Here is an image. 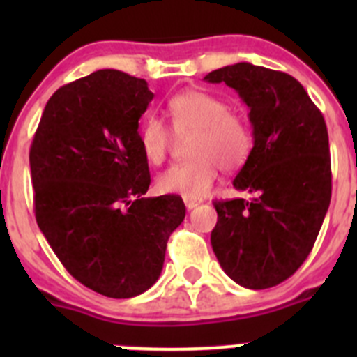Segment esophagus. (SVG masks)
Listing matches in <instances>:
<instances>
[{"instance_id":"1","label":"esophagus","mask_w":357,"mask_h":357,"mask_svg":"<svg viewBox=\"0 0 357 357\" xmlns=\"http://www.w3.org/2000/svg\"><path fill=\"white\" fill-rule=\"evenodd\" d=\"M185 205H186V208H188V211H192V208H195L197 205H200L202 204V200H199V199H192V197H185Z\"/></svg>"}]
</instances>
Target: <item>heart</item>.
I'll use <instances>...</instances> for the list:
<instances>
[{
    "mask_svg": "<svg viewBox=\"0 0 357 357\" xmlns=\"http://www.w3.org/2000/svg\"><path fill=\"white\" fill-rule=\"evenodd\" d=\"M167 114L176 135H188V160L176 164L157 178L164 193L199 199L214 186L219 167L236 171L250 157L254 146L250 122L229 110L219 96L200 89L178 93L167 102ZM172 135L158 117H149L139 131L142 152L150 164H162L171 149Z\"/></svg>",
    "mask_w": 357,
    "mask_h": 357,
    "instance_id": "b5f03b06",
    "label": "heart"
}]
</instances>
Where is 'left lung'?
Masks as SVG:
<instances>
[{
	"label": "left lung",
	"mask_w": 357,
	"mask_h": 357,
	"mask_svg": "<svg viewBox=\"0 0 357 357\" xmlns=\"http://www.w3.org/2000/svg\"><path fill=\"white\" fill-rule=\"evenodd\" d=\"M204 79L235 89L254 129L250 157L233 181L252 199L214 202L212 250L238 285H280L307 259L332 199L325 119L285 72L240 62Z\"/></svg>",
	"instance_id": "obj_1"
}]
</instances>
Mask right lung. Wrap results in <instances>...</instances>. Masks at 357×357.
<instances>
[{
	"mask_svg": "<svg viewBox=\"0 0 357 357\" xmlns=\"http://www.w3.org/2000/svg\"><path fill=\"white\" fill-rule=\"evenodd\" d=\"M152 98L145 79L114 68L68 82L46 103L29 152L39 229L77 282L112 298L157 282L186 214L181 197H143L138 122Z\"/></svg>",
	"mask_w": 357,
	"mask_h": 357,
	"instance_id": "right-lung-1",
	"label": "right lung"
}]
</instances>
